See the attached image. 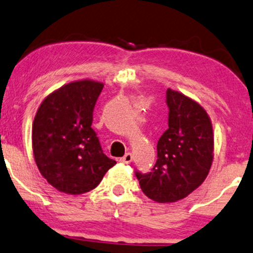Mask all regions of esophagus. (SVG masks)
Listing matches in <instances>:
<instances>
[{
	"label": "esophagus",
	"mask_w": 253,
	"mask_h": 253,
	"mask_svg": "<svg viewBox=\"0 0 253 253\" xmlns=\"http://www.w3.org/2000/svg\"><path fill=\"white\" fill-rule=\"evenodd\" d=\"M120 161L122 163H124V165H129V163H131V161H132V155L130 153H126L123 157H121Z\"/></svg>",
	"instance_id": "esophagus-1"
}]
</instances>
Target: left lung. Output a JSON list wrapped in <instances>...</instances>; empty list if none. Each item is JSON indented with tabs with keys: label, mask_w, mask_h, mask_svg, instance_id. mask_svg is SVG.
<instances>
[{
	"label": "left lung",
	"mask_w": 253,
	"mask_h": 253,
	"mask_svg": "<svg viewBox=\"0 0 253 253\" xmlns=\"http://www.w3.org/2000/svg\"><path fill=\"white\" fill-rule=\"evenodd\" d=\"M168 129L157 142L153 171L136 173L142 192L151 200H182L204 182L213 162L212 122L203 106L179 91L167 90Z\"/></svg>",
	"instance_id": "obj_1"
}]
</instances>
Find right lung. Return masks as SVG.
<instances>
[{
  "mask_svg": "<svg viewBox=\"0 0 253 253\" xmlns=\"http://www.w3.org/2000/svg\"><path fill=\"white\" fill-rule=\"evenodd\" d=\"M103 87L92 79L76 80L53 91L39 106L32 127L33 155L41 175L59 192H90L116 165L91 127Z\"/></svg>",
  "mask_w": 253,
  "mask_h": 253,
  "instance_id": "obj_1",
  "label": "right lung"
}]
</instances>
